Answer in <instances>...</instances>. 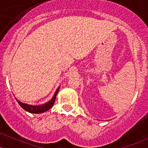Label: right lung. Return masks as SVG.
Listing matches in <instances>:
<instances>
[{
	"label": "right lung",
	"mask_w": 148,
	"mask_h": 148,
	"mask_svg": "<svg viewBox=\"0 0 148 148\" xmlns=\"http://www.w3.org/2000/svg\"><path fill=\"white\" fill-rule=\"evenodd\" d=\"M59 89H60V86H59V88L56 90V91L53 97V98L50 100V101H48L47 103H44V104L39 105V106H33V105L27 104V103L21 102V101H18V100H17L16 99V100L18 101V104L21 106V108H23V109L25 110L26 111L29 112V113H44V112L48 111L49 109H50V108L53 106L54 102H55L56 98V95L58 92Z\"/></svg>",
	"instance_id": "obj_1"
}]
</instances>
